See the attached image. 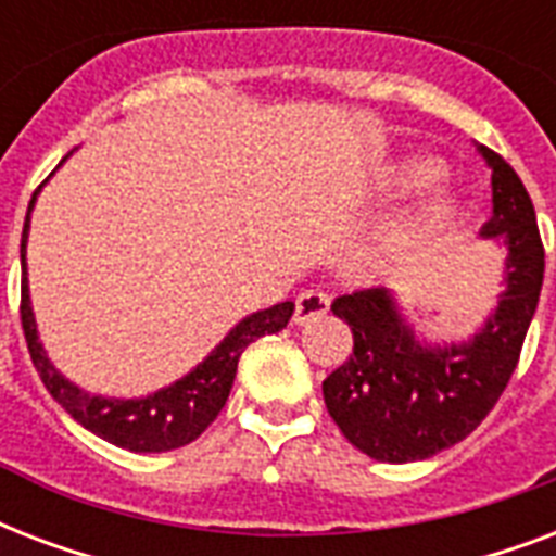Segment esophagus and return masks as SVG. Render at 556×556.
Returning a JSON list of instances; mask_svg holds the SVG:
<instances>
[{
  "instance_id": "obj_1",
  "label": "esophagus",
  "mask_w": 556,
  "mask_h": 556,
  "mask_svg": "<svg viewBox=\"0 0 556 556\" xmlns=\"http://www.w3.org/2000/svg\"><path fill=\"white\" fill-rule=\"evenodd\" d=\"M329 312V294H323V291H303V294L294 300V323L296 326H305L314 317H320V314Z\"/></svg>"
}]
</instances>
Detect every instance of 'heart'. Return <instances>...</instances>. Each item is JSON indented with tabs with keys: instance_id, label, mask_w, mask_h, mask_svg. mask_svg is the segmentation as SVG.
I'll use <instances>...</instances> for the list:
<instances>
[{
	"instance_id": "heart-1",
	"label": "heart",
	"mask_w": 556,
	"mask_h": 556,
	"mask_svg": "<svg viewBox=\"0 0 556 556\" xmlns=\"http://www.w3.org/2000/svg\"><path fill=\"white\" fill-rule=\"evenodd\" d=\"M441 176H444V167L435 159H409L404 164H397L395 173H392V185L401 187V190H421V187L441 181ZM450 216H453L450 201H439L432 207V222H444Z\"/></svg>"
}]
</instances>
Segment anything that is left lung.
I'll return each mask as SVG.
<instances>
[{
  "mask_svg": "<svg viewBox=\"0 0 556 556\" xmlns=\"http://www.w3.org/2000/svg\"><path fill=\"white\" fill-rule=\"evenodd\" d=\"M493 169V216L482 236L508 242V291L488 326L465 346L430 349L387 291L338 296L355 346L323 380L326 409L361 453L404 465L453 447L484 421L519 364L543 288L545 248L534 201L500 152L482 147Z\"/></svg>",
  "mask_w": 556,
  "mask_h": 556,
  "instance_id": "1",
  "label": "left lung"
}]
</instances>
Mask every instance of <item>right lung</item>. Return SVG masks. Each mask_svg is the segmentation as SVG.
<instances>
[{
    "label": "right lung",
    "mask_w": 556,
    "mask_h": 556,
    "mask_svg": "<svg viewBox=\"0 0 556 556\" xmlns=\"http://www.w3.org/2000/svg\"><path fill=\"white\" fill-rule=\"evenodd\" d=\"M34 199H37V190L30 195L28 216H25V227H22L20 320L34 369L39 371V378L51 392V397L86 430L106 439L115 447L132 450V453H167V450L185 447V444L199 439L201 432L207 430L210 424L216 421V415L222 413L244 349L251 346L253 340H260L262 334H274V331L286 329V323L294 314V303H279L274 308L244 317L218 343L216 352L204 364H199L187 378H181L173 387L161 389L155 395L138 397V401H112V397L89 395V392L68 383L51 366V361H48L37 340V326H34V312H30L28 300V277H25V239H28Z\"/></svg>",
    "instance_id": "right-lung-1"
}]
</instances>
